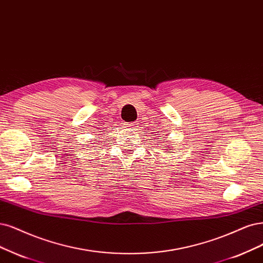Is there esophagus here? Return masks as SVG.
I'll return each mask as SVG.
<instances>
[{
    "mask_svg": "<svg viewBox=\"0 0 263 263\" xmlns=\"http://www.w3.org/2000/svg\"><path fill=\"white\" fill-rule=\"evenodd\" d=\"M124 125H125L124 127H126V128H129V129H135L136 127H137V126H136V125H137V124H136V123H130V124L125 123Z\"/></svg>",
    "mask_w": 263,
    "mask_h": 263,
    "instance_id": "34e87169",
    "label": "esophagus"
}]
</instances>
